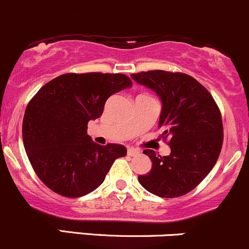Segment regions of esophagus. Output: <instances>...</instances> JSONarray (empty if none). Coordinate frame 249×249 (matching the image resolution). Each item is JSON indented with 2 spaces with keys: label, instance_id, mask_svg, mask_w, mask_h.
<instances>
[{
  "label": "esophagus",
  "instance_id": "obj_1",
  "mask_svg": "<svg viewBox=\"0 0 249 249\" xmlns=\"http://www.w3.org/2000/svg\"><path fill=\"white\" fill-rule=\"evenodd\" d=\"M139 153H140V151H139L138 148H132V147H128L127 154L129 157H135V156H138Z\"/></svg>",
  "mask_w": 249,
  "mask_h": 249
}]
</instances>
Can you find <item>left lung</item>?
I'll return each mask as SVG.
<instances>
[{"label": "left lung", "mask_w": 249, "mask_h": 249, "mask_svg": "<svg viewBox=\"0 0 249 249\" xmlns=\"http://www.w3.org/2000/svg\"><path fill=\"white\" fill-rule=\"evenodd\" d=\"M135 82L154 90L162 102L160 138L170 145V156L143 153L152 168L139 176L151 194L175 198L192 191L217 161L223 143V124L218 106L198 81L183 72L152 70L130 74Z\"/></svg>", "instance_id": "1"}]
</instances>
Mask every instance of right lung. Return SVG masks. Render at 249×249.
Instances as JSON below:
<instances>
[{"instance_id":"right-lung-1","label":"right lung","mask_w":249,"mask_h":249,"mask_svg":"<svg viewBox=\"0 0 249 249\" xmlns=\"http://www.w3.org/2000/svg\"><path fill=\"white\" fill-rule=\"evenodd\" d=\"M132 85L124 73H65L46 83L29 101L23 146L47 188L70 198L85 196L103 183L115 160L127 154L122 145L95 143L87 129L113 93Z\"/></svg>"}]
</instances>
